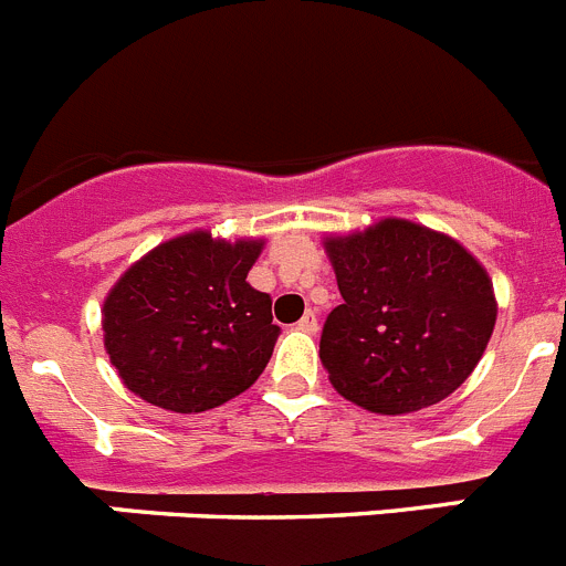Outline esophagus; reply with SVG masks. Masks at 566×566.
Instances as JSON below:
<instances>
[{
    "instance_id": "obj_1",
    "label": "esophagus",
    "mask_w": 566,
    "mask_h": 566,
    "mask_svg": "<svg viewBox=\"0 0 566 566\" xmlns=\"http://www.w3.org/2000/svg\"><path fill=\"white\" fill-rule=\"evenodd\" d=\"M317 314L312 312V308H308L306 314H303V317H300V323H297V328L300 332H306V334H317Z\"/></svg>"
}]
</instances>
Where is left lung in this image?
Instances as JSON below:
<instances>
[{"label":"left lung","instance_id":"1","mask_svg":"<svg viewBox=\"0 0 566 566\" xmlns=\"http://www.w3.org/2000/svg\"><path fill=\"white\" fill-rule=\"evenodd\" d=\"M323 247L343 294L319 337L334 391L385 417L451 397L496 326L488 269L457 238L405 218L326 234Z\"/></svg>","mask_w":566,"mask_h":566}]
</instances>
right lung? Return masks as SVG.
<instances>
[{
    "label": "right lung",
    "instance_id": "obj_1",
    "mask_svg": "<svg viewBox=\"0 0 566 566\" xmlns=\"http://www.w3.org/2000/svg\"><path fill=\"white\" fill-rule=\"evenodd\" d=\"M263 243L195 229L115 280L102 328L124 388L164 411L201 413L254 385L280 334L269 294L247 280Z\"/></svg>",
    "mask_w": 566,
    "mask_h": 566
}]
</instances>
